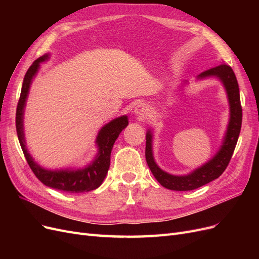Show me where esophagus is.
Wrapping results in <instances>:
<instances>
[{"label": "esophagus", "mask_w": 259, "mask_h": 259, "mask_svg": "<svg viewBox=\"0 0 259 259\" xmlns=\"http://www.w3.org/2000/svg\"><path fill=\"white\" fill-rule=\"evenodd\" d=\"M135 113L140 119H147V116H149V108L146 104H139L135 108Z\"/></svg>", "instance_id": "34e87169"}]
</instances>
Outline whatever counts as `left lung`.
<instances>
[{"label": "left lung", "instance_id": "1", "mask_svg": "<svg viewBox=\"0 0 259 259\" xmlns=\"http://www.w3.org/2000/svg\"><path fill=\"white\" fill-rule=\"evenodd\" d=\"M215 76L219 79L226 90L228 96L230 119L227 127L224 142L218 152L204 165L194 169L192 173L183 176H176L162 170L154 161L152 152V133L147 132L146 135V161L151 173L155 179L163 186L170 190L188 191L206 185L211 180L221 176L228 166L233 154L234 148L238 143L242 125V107L240 101V91L236 74L230 66L222 64L206 71H203L198 75V79L202 80L205 77Z\"/></svg>", "mask_w": 259, "mask_h": 259}]
</instances>
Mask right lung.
Masks as SVG:
<instances>
[{
  "label": "right lung",
  "instance_id": "obj_1",
  "mask_svg": "<svg viewBox=\"0 0 259 259\" xmlns=\"http://www.w3.org/2000/svg\"><path fill=\"white\" fill-rule=\"evenodd\" d=\"M49 58V54H45L40 58H37L30 66L25 77H23L21 93L16 110V130L19 144L30 168L32 169L36 178L45 186L69 193L92 191L103 184L104 179L106 178L109 166H110V155L112 147L116 138L119 137L120 133L128 125V119L126 115H122L101 127L96 138L98 153L95 160L89 164L88 166L77 169L66 168L57 170L45 169L41 167L27 150L25 134H23V112H25L26 101L29 94L30 85L32 83V79L36 74L38 68H40L41 62L48 60Z\"/></svg>",
  "mask_w": 259,
  "mask_h": 259
}]
</instances>
